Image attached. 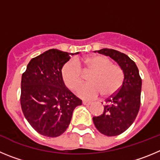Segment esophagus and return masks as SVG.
Wrapping results in <instances>:
<instances>
[{
  "instance_id": "34e87169",
  "label": "esophagus",
  "mask_w": 160,
  "mask_h": 160,
  "mask_svg": "<svg viewBox=\"0 0 160 160\" xmlns=\"http://www.w3.org/2000/svg\"><path fill=\"white\" fill-rule=\"evenodd\" d=\"M83 104L90 105V104H92V103H91V102H88V101H83Z\"/></svg>"
}]
</instances>
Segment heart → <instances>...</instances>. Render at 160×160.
I'll return each instance as SVG.
<instances>
[{"instance_id":"obj_1","label":"heart","mask_w":160,"mask_h":160,"mask_svg":"<svg viewBox=\"0 0 160 160\" xmlns=\"http://www.w3.org/2000/svg\"><path fill=\"white\" fill-rule=\"evenodd\" d=\"M80 70L92 72L88 77L89 83L77 89V94L83 99L92 100L100 93L103 96H112L123 83V72L119 66L103 56H89L66 63L61 68V79L70 90H76L81 83Z\"/></svg>"}]
</instances>
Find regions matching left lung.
Instances as JSON below:
<instances>
[{
    "label": "left lung",
    "mask_w": 160,
    "mask_h": 160,
    "mask_svg": "<svg viewBox=\"0 0 160 160\" xmlns=\"http://www.w3.org/2000/svg\"><path fill=\"white\" fill-rule=\"evenodd\" d=\"M95 52L110 57L123 70L122 86L105 100L103 113L92 118L100 133L108 136H118L128 128L137 116L140 107L142 80L136 63L124 53L109 48Z\"/></svg>",
    "instance_id": "left-lung-1"
}]
</instances>
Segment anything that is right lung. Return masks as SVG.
Listing matches in <instances>:
<instances>
[{
	"label": "right lung",
	"mask_w": 160,
	"mask_h": 160,
	"mask_svg": "<svg viewBox=\"0 0 160 160\" xmlns=\"http://www.w3.org/2000/svg\"><path fill=\"white\" fill-rule=\"evenodd\" d=\"M49 49L32 59L21 77V109L29 124L38 133L57 137L64 133L76 107L82 100L64 85L61 68L72 55Z\"/></svg>",
	"instance_id": "add662e5"
}]
</instances>
